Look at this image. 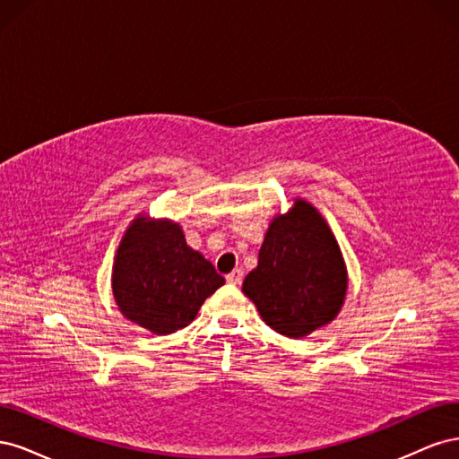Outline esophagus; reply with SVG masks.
Wrapping results in <instances>:
<instances>
[{
	"label": "esophagus",
	"instance_id": "1",
	"mask_svg": "<svg viewBox=\"0 0 459 459\" xmlns=\"http://www.w3.org/2000/svg\"><path fill=\"white\" fill-rule=\"evenodd\" d=\"M226 280L231 285H241V281H243V270L241 268H235L231 273L226 275Z\"/></svg>",
	"mask_w": 459,
	"mask_h": 459
}]
</instances>
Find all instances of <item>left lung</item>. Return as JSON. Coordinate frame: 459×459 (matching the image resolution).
<instances>
[{
	"label": "left lung",
	"instance_id": "obj_1",
	"mask_svg": "<svg viewBox=\"0 0 459 459\" xmlns=\"http://www.w3.org/2000/svg\"><path fill=\"white\" fill-rule=\"evenodd\" d=\"M346 290L349 272L335 235L312 203L293 199L272 218L243 293L273 331L300 339L339 316Z\"/></svg>",
	"mask_w": 459,
	"mask_h": 459
}]
</instances>
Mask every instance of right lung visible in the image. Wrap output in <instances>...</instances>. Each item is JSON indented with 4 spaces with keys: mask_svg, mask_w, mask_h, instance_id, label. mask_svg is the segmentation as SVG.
<instances>
[{
    "mask_svg": "<svg viewBox=\"0 0 459 459\" xmlns=\"http://www.w3.org/2000/svg\"><path fill=\"white\" fill-rule=\"evenodd\" d=\"M224 283L212 264L186 243L178 221L143 212L124 231L110 275L120 314L157 335L189 325Z\"/></svg>",
    "mask_w": 459,
    "mask_h": 459,
    "instance_id": "right-lung-1",
    "label": "right lung"
}]
</instances>
